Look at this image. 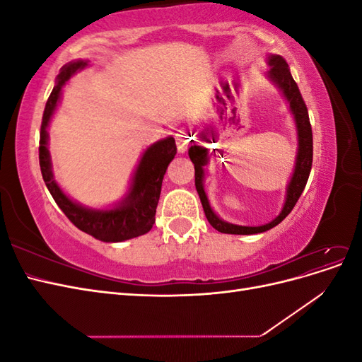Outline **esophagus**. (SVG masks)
Masks as SVG:
<instances>
[{"mask_svg":"<svg viewBox=\"0 0 362 362\" xmlns=\"http://www.w3.org/2000/svg\"><path fill=\"white\" fill-rule=\"evenodd\" d=\"M175 140H177V149H178V152H180V154H184V152L187 151L189 144H190L189 134L185 133L184 129H178V133L175 134Z\"/></svg>","mask_w":362,"mask_h":362,"instance_id":"1","label":"esophagus"}]
</instances>
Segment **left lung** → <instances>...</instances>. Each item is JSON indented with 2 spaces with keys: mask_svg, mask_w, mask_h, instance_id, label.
I'll return each instance as SVG.
<instances>
[{
  "mask_svg": "<svg viewBox=\"0 0 362 362\" xmlns=\"http://www.w3.org/2000/svg\"><path fill=\"white\" fill-rule=\"evenodd\" d=\"M267 64H269V71L266 74L267 78L275 84L281 93L286 98V101L288 103L290 112L294 117V124H296V133H298V154H296V161H294V169L293 175L287 184L286 189V201H284V206L281 213L273 218L272 222L261 225V226H242V225H234L225 222L223 218L218 217L214 210L210 205V201H208V196L204 189V178H205V170L204 166H206L208 161H210V152L205 146L196 145L193 141V145L189 148V157L192 163L194 164V185L196 190H198V194L202 202V208L206 221L210 222V225L217 229L218 233L223 234H238V235H250V234H259V233H266L273 226H276L281 223L284 218H286L293 206L298 202L300 198V194L305 189L306 181H308L310 172H311V164H313V129L310 124V116L308 110H306V105L303 103V98L299 92V87L293 80L291 72L287 62L284 60L278 54H270L267 56ZM198 137L202 141H206V144H214L217 141V136L210 128V125H204V128L199 131Z\"/></svg>",
  "mask_w": 362,
  "mask_h": 362,
  "instance_id": "8db88e82",
  "label": "left lung"
}]
</instances>
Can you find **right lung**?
I'll use <instances>...</instances> for the list:
<instances>
[{
    "label": "right lung",
    "instance_id": "right-lung-1",
    "mask_svg": "<svg viewBox=\"0 0 362 362\" xmlns=\"http://www.w3.org/2000/svg\"><path fill=\"white\" fill-rule=\"evenodd\" d=\"M87 60H74L64 64L56 78V86L48 98L40 127L39 163L43 181L69 221L86 234L105 243H117L144 235L156 223L157 204L161 193V182L169 163L177 154V145L172 136L152 144L141 154L133 180L125 196L108 208H92L71 199L57 184L52 173V163L48 149V127L60 103L62 89L71 76L87 66Z\"/></svg>",
    "mask_w": 362,
    "mask_h": 362
}]
</instances>
